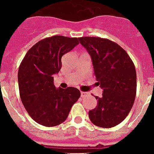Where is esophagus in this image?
Wrapping results in <instances>:
<instances>
[{"instance_id":"34e87169","label":"esophagus","mask_w":154,"mask_h":154,"mask_svg":"<svg viewBox=\"0 0 154 154\" xmlns=\"http://www.w3.org/2000/svg\"><path fill=\"white\" fill-rule=\"evenodd\" d=\"M89 94H90L89 92H84V91L81 92V95H82V97H86V96H87V95H89Z\"/></svg>"}]
</instances>
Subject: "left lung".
Here are the masks:
<instances>
[{
    "label": "left lung",
    "mask_w": 154,
    "mask_h": 154,
    "mask_svg": "<svg viewBox=\"0 0 154 154\" xmlns=\"http://www.w3.org/2000/svg\"><path fill=\"white\" fill-rule=\"evenodd\" d=\"M92 60L98 85L103 89L95 109L89 118L95 126L110 128L129 114L136 95V71L125 50L109 39L82 36L78 38Z\"/></svg>",
    "instance_id": "8db88e82"
}]
</instances>
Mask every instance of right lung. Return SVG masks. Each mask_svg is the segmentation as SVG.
<instances>
[{"mask_svg":"<svg viewBox=\"0 0 154 154\" xmlns=\"http://www.w3.org/2000/svg\"><path fill=\"white\" fill-rule=\"evenodd\" d=\"M78 44L77 37H46L27 52L19 65L20 98L29 116L40 125L51 127L63 123L80 98V91L75 87L55 88L53 77L60 71L63 55Z\"/></svg>","mask_w":154,"mask_h":154,"instance_id":"right-lung-1","label":"right lung"}]
</instances>
